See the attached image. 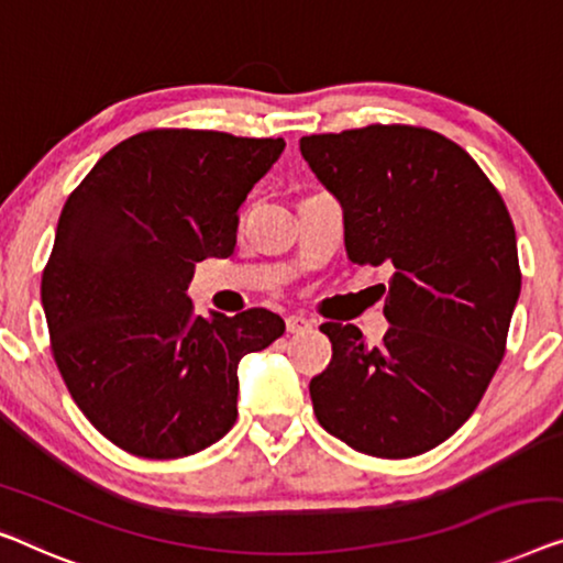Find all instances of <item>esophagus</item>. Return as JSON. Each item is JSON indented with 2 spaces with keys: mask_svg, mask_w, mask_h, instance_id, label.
Returning <instances> with one entry per match:
<instances>
[{
  "mask_svg": "<svg viewBox=\"0 0 563 563\" xmlns=\"http://www.w3.org/2000/svg\"><path fill=\"white\" fill-rule=\"evenodd\" d=\"M309 330H312V320H307V317L301 314L287 317V332H291V335H301V332H309Z\"/></svg>",
  "mask_w": 563,
  "mask_h": 563,
  "instance_id": "34e87169",
  "label": "esophagus"
}]
</instances>
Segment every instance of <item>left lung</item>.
Returning a JSON list of instances; mask_svg holds the SVG:
<instances>
[{
	"mask_svg": "<svg viewBox=\"0 0 563 563\" xmlns=\"http://www.w3.org/2000/svg\"><path fill=\"white\" fill-rule=\"evenodd\" d=\"M299 150L342 206L350 262L394 268L380 345L355 324L320 328L332 361L309 383L314 417L355 452L417 457L472 417L503 361L516 228L477 162L431 129L371 124Z\"/></svg>",
	"mask_w": 563,
	"mask_h": 563,
	"instance_id": "8db88e82",
	"label": "left lung"
}]
</instances>
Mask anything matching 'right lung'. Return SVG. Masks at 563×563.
<instances>
[{"label":"right lung","mask_w":563,"mask_h":563,"mask_svg":"<svg viewBox=\"0 0 563 563\" xmlns=\"http://www.w3.org/2000/svg\"><path fill=\"white\" fill-rule=\"evenodd\" d=\"M284 140L152 129L113 146L84 177L55 231L43 309L73 401L129 454L177 460L228 434L239 363L284 335L254 307L195 314V264L235 249L239 208Z\"/></svg>","instance_id":"right-lung-1"}]
</instances>
